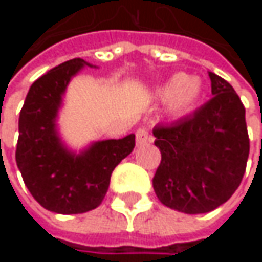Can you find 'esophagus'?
Returning <instances> with one entry per match:
<instances>
[{"label": "esophagus", "mask_w": 262, "mask_h": 262, "mask_svg": "<svg viewBox=\"0 0 262 262\" xmlns=\"http://www.w3.org/2000/svg\"><path fill=\"white\" fill-rule=\"evenodd\" d=\"M153 138L150 135V130L147 127H139L136 130V145H142V144H148L151 142Z\"/></svg>", "instance_id": "esophagus-1"}]
</instances>
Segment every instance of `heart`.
Returning <instances> with one entry per match:
<instances>
[{
	"instance_id": "heart-1",
	"label": "heart",
	"mask_w": 262,
	"mask_h": 262,
	"mask_svg": "<svg viewBox=\"0 0 262 262\" xmlns=\"http://www.w3.org/2000/svg\"><path fill=\"white\" fill-rule=\"evenodd\" d=\"M161 94L168 98V107L173 114H183L199 100L200 83L195 79L176 76L161 89Z\"/></svg>"
}]
</instances>
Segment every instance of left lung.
<instances>
[{
    "label": "left lung",
    "mask_w": 262,
    "mask_h": 262,
    "mask_svg": "<svg viewBox=\"0 0 262 262\" xmlns=\"http://www.w3.org/2000/svg\"><path fill=\"white\" fill-rule=\"evenodd\" d=\"M208 74L212 98L191 117L153 129L161 150L155 192L185 214H205L228 202L243 181L250 148L238 94L220 76Z\"/></svg>",
    "instance_id": "1"
}]
</instances>
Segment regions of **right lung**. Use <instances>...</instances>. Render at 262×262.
<instances>
[{"label": "right lung", "mask_w": 262, "mask_h": 262, "mask_svg": "<svg viewBox=\"0 0 262 262\" xmlns=\"http://www.w3.org/2000/svg\"><path fill=\"white\" fill-rule=\"evenodd\" d=\"M84 65L83 59H71L39 77L19 114L18 168L34 200L57 214H81L101 205L114 168L135 147V135L95 142L80 156L62 147L54 120L68 81Z\"/></svg>", "instance_id": "obj_1"}]
</instances>
